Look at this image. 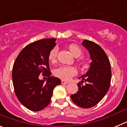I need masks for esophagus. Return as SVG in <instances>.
<instances>
[{"mask_svg": "<svg viewBox=\"0 0 127 127\" xmlns=\"http://www.w3.org/2000/svg\"><path fill=\"white\" fill-rule=\"evenodd\" d=\"M61 83H62V85H67V84L69 83V82L65 81H64V80H62Z\"/></svg>", "mask_w": 127, "mask_h": 127, "instance_id": "1", "label": "esophagus"}]
</instances>
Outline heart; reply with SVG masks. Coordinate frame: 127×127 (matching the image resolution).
<instances>
[{"label":"heart","instance_id":"obj_1","mask_svg":"<svg viewBox=\"0 0 127 127\" xmlns=\"http://www.w3.org/2000/svg\"><path fill=\"white\" fill-rule=\"evenodd\" d=\"M69 51L74 57H79L82 54L80 47L76 44H70L68 46ZM58 53V48L55 46L51 49L48 54V59L51 62H55L57 60ZM55 75L64 80H69L72 76L77 74V70L74 67L71 66H61L55 70Z\"/></svg>","mask_w":127,"mask_h":127}]
</instances>
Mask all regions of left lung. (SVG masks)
I'll return each instance as SVG.
<instances>
[{"mask_svg":"<svg viewBox=\"0 0 127 127\" xmlns=\"http://www.w3.org/2000/svg\"><path fill=\"white\" fill-rule=\"evenodd\" d=\"M83 45L89 51L92 62L88 71L77 83L78 91L70 95L74 104L83 108L95 106L107 94L111 85V64L102 48L92 41L84 40ZM85 81L86 85L82 84Z\"/></svg>","mask_w":127,"mask_h":127,"instance_id":"obj_1","label":"left lung"}]
</instances>
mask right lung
I'll list each match as a JSON object with an SVG mask.
<instances>
[{"label":"right lung","mask_w":127,"mask_h":127,"mask_svg":"<svg viewBox=\"0 0 127 127\" xmlns=\"http://www.w3.org/2000/svg\"><path fill=\"white\" fill-rule=\"evenodd\" d=\"M55 39H44L26 46L20 51L13 67V86L19 101L32 111H39L50 104L53 90L61 81L51 77L48 54L55 46ZM48 77L46 84L39 75Z\"/></svg>","instance_id":"obj_1"}]
</instances>
